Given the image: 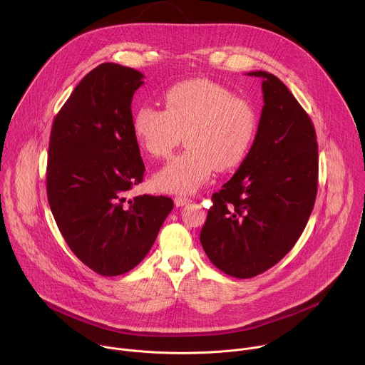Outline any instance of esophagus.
Wrapping results in <instances>:
<instances>
[{
  "label": "esophagus",
  "instance_id": "34e87169",
  "mask_svg": "<svg viewBox=\"0 0 365 365\" xmlns=\"http://www.w3.org/2000/svg\"><path fill=\"white\" fill-rule=\"evenodd\" d=\"M190 202V197H187V196H175V205L176 206H183V205H186V203H189Z\"/></svg>",
  "mask_w": 365,
  "mask_h": 365
}]
</instances>
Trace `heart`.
Masks as SVG:
<instances>
[{
    "label": "heart",
    "instance_id": "obj_1",
    "mask_svg": "<svg viewBox=\"0 0 365 365\" xmlns=\"http://www.w3.org/2000/svg\"><path fill=\"white\" fill-rule=\"evenodd\" d=\"M163 99L165 110L141 106L131 124L137 144L153 158H168L185 135L187 148L154 176L160 190L192 193L214 169L225 172L242 162L257 128L250 101L210 79L176 83Z\"/></svg>",
    "mask_w": 365,
    "mask_h": 365
}]
</instances>
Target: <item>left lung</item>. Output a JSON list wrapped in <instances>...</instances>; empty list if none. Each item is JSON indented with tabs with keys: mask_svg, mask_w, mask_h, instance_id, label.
<instances>
[{
	"mask_svg": "<svg viewBox=\"0 0 365 365\" xmlns=\"http://www.w3.org/2000/svg\"><path fill=\"white\" fill-rule=\"evenodd\" d=\"M264 106L254 143L235 175L212 195L200 244L228 276L262 274L293 248L318 192L315 127L289 88L257 71Z\"/></svg>",
	"mask_w": 365,
	"mask_h": 365,
	"instance_id": "8db88e82",
	"label": "left lung"
}]
</instances>
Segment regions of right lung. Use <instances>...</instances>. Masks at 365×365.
Listing matches in <instances>:
<instances>
[{"instance_id": "add662e5", "label": "right lung", "mask_w": 365, "mask_h": 365, "mask_svg": "<svg viewBox=\"0 0 365 365\" xmlns=\"http://www.w3.org/2000/svg\"><path fill=\"white\" fill-rule=\"evenodd\" d=\"M144 75L101 63L73 89L51 125L47 200L73 254L101 276L134 269L173 210L168 196L127 199L143 182L131 101Z\"/></svg>"}]
</instances>
